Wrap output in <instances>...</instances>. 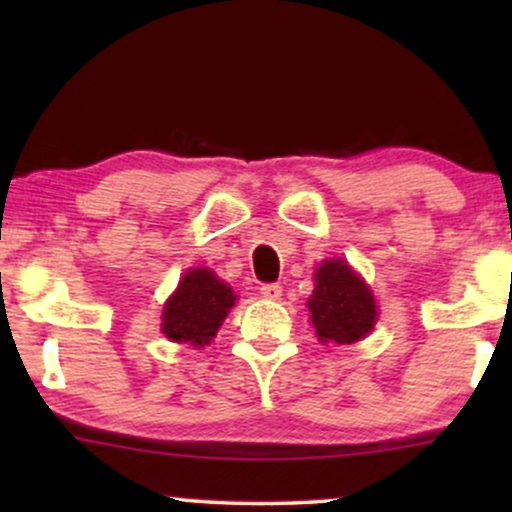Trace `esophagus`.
<instances>
[{
    "mask_svg": "<svg viewBox=\"0 0 512 512\" xmlns=\"http://www.w3.org/2000/svg\"><path fill=\"white\" fill-rule=\"evenodd\" d=\"M261 296L265 300H279V298H282V286H279V284H263L261 286Z\"/></svg>",
    "mask_w": 512,
    "mask_h": 512,
    "instance_id": "34e87169",
    "label": "esophagus"
}]
</instances>
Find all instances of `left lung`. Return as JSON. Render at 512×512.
Wrapping results in <instances>:
<instances>
[{"mask_svg": "<svg viewBox=\"0 0 512 512\" xmlns=\"http://www.w3.org/2000/svg\"><path fill=\"white\" fill-rule=\"evenodd\" d=\"M307 307L317 338L335 345L359 342L377 321L373 291L340 258L324 261L314 272V291Z\"/></svg>", "mask_w": 512, "mask_h": 512, "instance_id": "1", "label": "left lung"}]
</instances>
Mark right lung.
<instances>
[{
  "instance_id": "add662e5",
  "label": "right lung",
  "mask_w": 512,
  "mask_h": 512,
  "mask_svg": "<svg viewBox=\"0 0 512 512\" xmlns=\"http://www.w3.org/2000/svg\"><path fill=\"white\" fill-rule=\"evenodd\" d=\"M235 300V291L212 270L191 268L167 298L160 331L172 342L205 347L214 340Z\"/></svg>"
}]
</instances>
